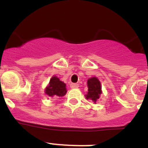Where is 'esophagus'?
Segmentation results:
<instances>
[{"label": "esophagus", "instance_id": "obj_1", "mask_svg": "<svg viewBox=\"0 0 148 148\" xmlns=\"http://www.w3.org/2000/svg\"><path fill=\"white\" fill-rule=\"evenodd\" d=\"M70 87H71V88H78V85L77 84H70Z\"/></svg>", "mask_w": 148, "mask_h": 148}]
</instances>
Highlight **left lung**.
Returning a JSON list of instances; mask_svg holds the SVG:
<instances>
[{"label":"left lung","instance_id":"obj_1","mask_svg":"<svg viewBox=\"0 0 148 148\" xmlns=\"http://www.w3.org/2000/svg\"><path fill=\"white\" fill-rule=\"evenodd\" d=\"M87 87L88 92L85 95L86 99L92 100L94 103H96L97 100L100 98L101 94L102 93L101 82L97 77H92L87 80Z\"/></svg>","mask_w":148,"mask_h":148}]
</instances>
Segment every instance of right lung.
<instances>
[{
	"label": "right lung",
	"mask_w": 148,
	"mask_h": 148,
	"mask_svg": "<svg viewBox=\"0 0 148 148\" xmlns=\"http://www.w3.org/2000/svg\"><path fill=\"white\" fill-rule=\"evenodd\" d=\"M67 90L66 84L60 81L57 76H53L49 81V84L46 87L44 92L49 97H62L66 95Z\"/></svg>",
	"instance_id": "add662e5"
}]
</instances>
